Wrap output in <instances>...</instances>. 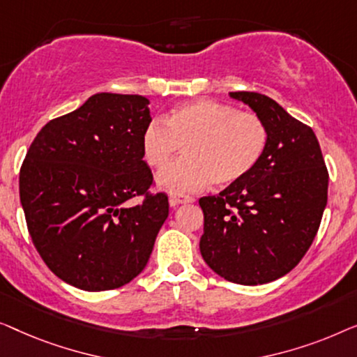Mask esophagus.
<instances>
[{
  "label": "esophagus",
  "instance_id": "esophagus-1",
  "mask_svg": "<svg viewBox=\"0 0 357 357\" xmlns=\"http://www.w3.org/2000/svg\"><path fill=\"white\" fill-rule=\"evenodd\" d=\"M195 202V199L192 195H185V194H172L169 195V205L172 207H176L179 204H192Z\"/></svg>",
  "mask_w": 357,
  "mask_h": 357
}]
</instances>
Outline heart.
Returning a JSON list of instances; mask_svg holds the SVG:
<instances>
[{
	"instance_id": "1",
	"label": "heart",
	"mask_w": 357,
	"mask_h": 357,
	"mask_svg": "<svg viewBox=\"0 0 357 357\" xmlns=\"http://www.w3.org/2000/svg\"><path fill=\"white\" fill-rule=\"evenodd\" d=\"M268 144L267 124L259 114L233 105L199 98L174 107L145 126L140 147L145 163L160 169L184 147V157L158 174L169 192L239 183L262 158Z\"/></svg>"
}]
</instances>
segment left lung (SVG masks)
<instances>
[{
	"label": "left lung",
	"mask_w": 357,
	"mask_h": 357,
	"mask_svg": "<svg viewBox=\"0 0 357 357\" xmlns=\"http://www.w3.org/2000/svg\"><path fill=\"white\" fill-rule=\"evenodd\" d=\"M229 95L264 119L268 144L248 176L199 200L200 252L225 280L264 284L291 272L309 250L327 205L328 172L307 124L267 95Z\"/></svg>",
	"instance_id": "left-lung-1"
}]
</instances>
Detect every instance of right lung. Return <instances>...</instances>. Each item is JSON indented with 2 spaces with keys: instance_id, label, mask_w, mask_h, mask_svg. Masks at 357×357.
Listing matches in <instances>:
<instances>
[{
  "instance_id": "right-lung-1",
  "label": "right lung",
  "mask_w": 357,
  "mask_h": 357,
  "mask_svg": "<svg viewBox=\"0 0 357 357\" xmlns=\"http://www.w3.org/2000/svg\"><path fill=\"white\" fill-rule=\"evenodd\" d=\"M152 121L142 95L95 93L45 124L19 173L32 243L47 267L85 291L129 283L145 268L168 217L140 137ZM142 201L130 208L127 200Z\"/></svg>"
}]
</instances>
